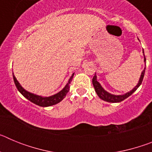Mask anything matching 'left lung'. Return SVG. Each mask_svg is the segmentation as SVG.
<instances>
[{"label":"left lung","instance_id":"1","mask_svg":"<svg viewBox=\"0 0 152 152\" xmlns=\"http://www.w3.org/2000/svg\"><path fill=\"white\" fill-rule=\"evenodd\" d=\"M143 55H144V50H143ZM145 56L144 55V61L145 62ZM145 66L144 70L142 71V74H141L140 78L139 80V82L137 84V85L135 86V88L132 91H129V92L126 93L125 94L123 95H115L112 94L110 93L107 92V91L103 89V88L101 86V84L97 81V79H96V73H95V75L94 76L92 79V83L93 85H94V88L95 91H96V94L98 95V96L101 99V100H104V101L109 102V103H119V102L123 101L125 99H126L127 97H129V96H131L137 89L139 88V86L142 84V80H143V78H144V75H145Z\"/></svg>","mask_w":152,"mask_h":152}]
</instances>
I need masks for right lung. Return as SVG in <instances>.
<instances>
[{
  "instance_id": "add662e5",
  "label": "right lung",
  "mask_w": 152,
  "mask_h": 152,
  "mask_svg": "<svg viewBox=\"0 0 152 152\" xmlns=\"http://www.w3.org/2000/svg\"><path fill=\"white\" fill-rule=\"evenodd\" d=\"M74 75H75V73L72 74V75L71 76V77H70L69 80H68V82L67 83L66 85L64 86V88H63L61 91H60L59 92L56 94L52 95V96H39V95H36L35 94H33V93H30L29 92V91H26V90L24 89L22 86L20 85V84L18 82V80H17V78H16L14 75H13V80H14V84H15L17 90H18L19 92L24 97L26 98L27 100H29V101H31L32 103H35L36 105L39 106V107H46L55 105V104H57V103L61 102V100L65 97L66 94H68V91H69L70 84L72 82Z\"/></svg>"
}]
</instances>
